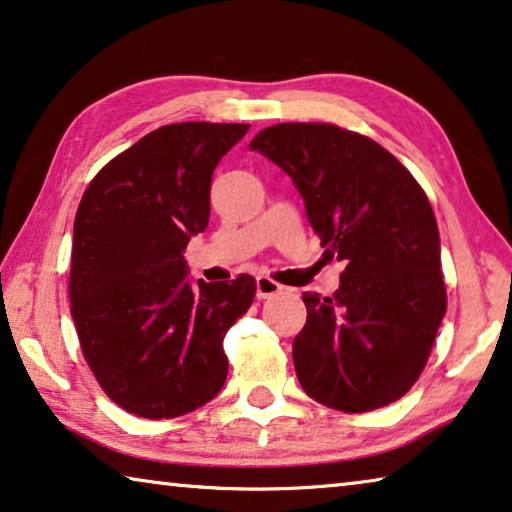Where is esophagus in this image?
Wrapping results in <instances>:
<instances>
[{"label":"esophagus","mask_w":512,"mask_h":512,"mask_svg":"<svg viewBox=\"0 0 512 512\" xmlns=\"http://www.w3.org/2000/svg\"><path fill=\"white\" fill-rule=\"evenodd\" d=\"M255 289H257V298H271L275 294H280L282 285H278L269 275H259L255 280Z\"/></svg>","instance_id":"esophagus-1"}]
</instances>
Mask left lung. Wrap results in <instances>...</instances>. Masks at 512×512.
<instances>
[{
	"instance_id": "obj_1",
	"label": "left lung",
	"mask_w": 512,
	"mask_h": 512,
	"mask_svg": "<svg viewBox=\"0 0 512 512\" xmlns=\"http://www.w3.org/2000/svg\"><path fill=\"white\" fill-rule=\"evenodd\" d=\"M291 177L326 255L344 262L332 298L305 291L294 339L300 387L342 412L394 403L417 383L446 312L440 232L410 170L367 136L282 123L250 141Z\"/></svg>"
}]
</instances>
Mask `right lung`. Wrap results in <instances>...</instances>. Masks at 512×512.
<instances>
[{
  "instance_id": "right-lung-1",
  "label": "right lung",
  "mask_w": 512,
  "mask_h": 512,
  "mask_svg": "<svg viewBox=\"0 0 512 512\" xmlns=\"http://www.w3.org/2000/svg\"><path fill=\"white\" fill-rule=\"evenodd\" d=\"M246 132L239 123L154 129L79 202L70 312L97 383L136 417L186 415L227 378L223 337L253 305L255 278L193 285L184 250L209 223L214 168Z\"/></svg>"
}]
</instances>
